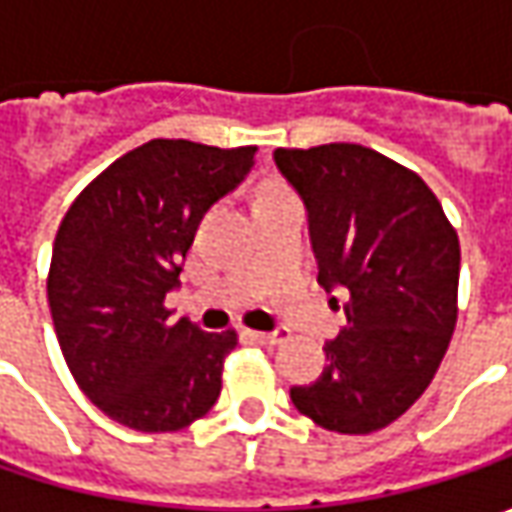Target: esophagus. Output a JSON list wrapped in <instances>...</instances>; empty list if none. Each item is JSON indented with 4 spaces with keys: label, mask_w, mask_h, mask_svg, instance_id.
Here are the masks:
<instances>
[{
    "label": "esophagus",
    "mask_w": 512,
    "mask_h": 512,
    "mask_svg": "<svg viewBox=\"0 0 512 512\" xmlns=\"http://www.w3.org/2000/svg\"><path fill=\"white\" fill-rule=\"evenodd\" d=\"M250 336L259 344H279L285 342L290 333H287L285 327H276V330H250Z\"/></svg>",
    "instance_id": "obj_1"
}]
</instances>
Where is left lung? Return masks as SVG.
<instances>
[{"label": "left lung", "instance_id": "left-lung-1", "mask_svg": "<svg viewBox=\"0 0 512 512\" xmlns=\"http://www.w3.org/2000/svg\"><path fill=\"white\" fill-rule=\"evenodd\" d=\"M273 159L307 207L319 285L347 293V325L325 344L330 364L316 382L290 387V399L325 430H382L422 396L447 353L459 236L422 176L376 150L333 142L279 148Z\"/></svg>", "mask_w": 512, "mask_h": 512}]
</instances>
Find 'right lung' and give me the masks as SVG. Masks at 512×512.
Listing matches in <instances>:
<instances>
[{
	"mask_svg": "<svg viewBox=\"0 0 512 512\" xmlns=\"http://www.w3.org/2000/svg\"><path fill=\"white\" fill-rule=\"evenodd\" d=\"M253 156V145L150 139L68 207L50 256V316L79 390L113 422L170 433L219 399L236 330L173 322L165 296L202 216L245 179Z\"/></svg>",
	"mask_w": 512,
	"mask_h": 512,
	"instance_id": "right-lung-1",
	"label": "right lung"
}]
</instances>
